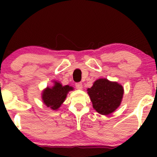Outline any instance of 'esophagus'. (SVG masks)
Here are the masks:
<instances>
[{"instance_id":"34e87169","label":"esophagus","mask_w":157,"mask_h":157,"mask_svg":"<svg viewBox=\"0 0 157 157\" xmlns=\"http://www.w3.org/2000/svg\"><path fill=\"white\" fill-rule=\"evenodd\" d=\"M76 88L78 90H81L83 89V85L81 83H76Z\"/></svg>"}]
</instances>
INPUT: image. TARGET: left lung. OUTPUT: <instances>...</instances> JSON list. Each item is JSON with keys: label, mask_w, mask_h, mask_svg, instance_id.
I'll list each match as a JSON object with an SVG mask.
<instances>
[{"label": "left lung", "mask_w": 157, "mask_h": 157, "mask_svg": "<svg viewBox=\"0 0 157 157\" xmlns=\"http://www.w3.org/2000/svg\"><path fill=\"white\" fill-rule=\"evenodd\" d=\"M93 108L101 115H109L118 109L124 95V88L116 81L98 78L87 89Z\"/></svg>", "instance_id": "left-lung-1"}]
</instances>
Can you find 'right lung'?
<instances>
[{
  "mask_svg": "<svg viewBox=\"0 0 157 157\" xmlns=\"http://www.w3.org/2000/svg\"><path fill=\"white\" fill-rule=\"evenodd\" d=\"M52 87L47 86L42 92L41 98L43 103L52 110L57 111L65 101L69 91L74 88L68 85L63 86L59 81H53Z\"/></svg>",
  "mask_w": 157,
  "mask_h": 157,
  "instance_id": "obj_1",
  "label": "right lung"
}]
</instances>
